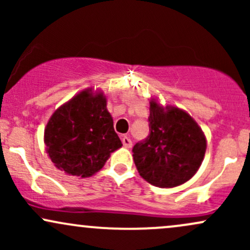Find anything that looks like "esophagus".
I'll list each match as a JSON object with an SVG mask.
<instances>
[{
	"label": "esophagus",
	"instance_id": "1",
	"mask_svg": "<svg viewBox=\"0 0 250 250\" xmlns=\"http://www.w3.org/2000/svg\"><path fill=\"white\" fill-rule=\"evenodd\" d=\"M122 143L125 148H130L131 147V140L129 139L128 136H123L122 137Z\"/></svg>",
	"mask_w": 250,
	"mask_h": 250
}]
</instances>
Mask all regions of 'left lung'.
Segmentation results:
<instances>
[{"mask_svg": "<svg viewBox=\"0 0 250 250\" xmlns=\"http://www.w3.org/2000/svg\"><path fill=\"white\" fill-rule=\"evenodd\" d=\"M149 135L133 147L137 170L150 185L171 188L196 173L206 153V137L197 123L179 108L163 110L150 102Z\"/></svg>", "mask_w": 250, "mask_h": 250, "instance_id": "8db88e82", "label": "left lung"}]
</instances>
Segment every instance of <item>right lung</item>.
<instances>
[{
  "label": "right lung",
  "instance_id": "add662e5",
  "mask_svg": "<svg viewBox=\"0 0 250 250\" xmlns=\"http://www.w3.org/2000/svg\"><path fill=\"white\" fill-rule=\"evenodd\" d=\"M105 107L102 94L91 96L84 90L50 117L44 130L47 153L65 174L91 176L122 146Z\"/></svg>",
  "mask_w": 250,
  "mask_h": 250
}]
</instances>
